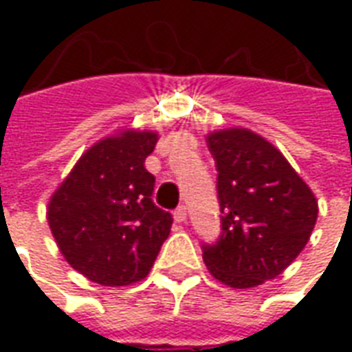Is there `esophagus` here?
Segmentation results:
<instances>
[{
	"label": "esophagus",
	"mask_w": 352,
	"mask_h": 352,
	"mask_svg": "<svg viewBox=\"0 0 352 352\" xmlns=\"http://www.w3.org/2000/svg\"><path fill=\"white\" fill-rule=\"evenodd\" d=\"M173 219H175V222H184L186 221V207L184 206H179L173 211Z\"/></svg>",
	"instance_id": "1"
}]
</instances>
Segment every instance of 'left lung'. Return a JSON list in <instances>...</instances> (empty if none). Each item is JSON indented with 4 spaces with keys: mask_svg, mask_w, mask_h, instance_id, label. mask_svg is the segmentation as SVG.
<instances>
[{
    "mask_svg": "<svg viewBox=\"0 0 352 352\" xmlns=\"http://www.w3.org/2000/svg\"><path fill=\"white\" fill-rule=\"evenodd\" d=\"M207 146L219 171L222 234L214 245H204V262L226 287H258L285 272L307 245L317 198L279 148L254 131H211Z\"/></svg>",
    "mask_w": 352,
    "mask_h": 352,
    "instance_id": "left-lung-1",
    "label": "left lung"
}]
</instances>
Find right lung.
<instances>
[{
  "instance_id": "right-lung-1",
  "label": "right lung",
  "mask_w": 352,
  "mask_h": 352,
  "mask_svg": "<svg viewBox=\"0 0 352 352\" xmlns=\"http://www.w3.org/2000/svg\"><path fill=\"white\" fill-rule=\"evenodd\" d=\"M158 131L118 130L100 139L50 196L47 221L75 272L101 287L145 279L171 232V214L154 206L145 160Z\"/></svg>"
}]
</instances>
